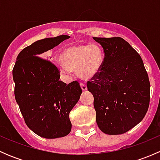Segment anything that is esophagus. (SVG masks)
I'll use <instances>...</instances> for the list:
<instances>
[{"mask_svg":"<svg viewBox=\"0 0 160 160\" xmlns=\"http://www.w3.org/2000/svg\"><path fill=\"white\" fill-rule=\"evenodd\" d=\"M80 87H81L82 90H87V89H88V87H87L86 83H80Z\"/></svg>","mask_w":160,"mask_h":160,"instance_id":"esophagus-1","label":"esophagus"}]
</instances>
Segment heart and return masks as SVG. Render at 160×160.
I'll use <instances>...</instances> for the list:
<instances>
[{"label":"heart","mask_w":160,"mask_h":160,"mask_svg":"<svg viewBox=\"0 0 160 160\" xmlns=\"http://www.w3.org/2000/svg\"><path fill=\"white\" fill-rule=\"evenodd\" d=\"M103 54L98 46L92 44H80L69 46L59 55L58 66L61 71L70 74L77 70L81 78L94 77L101 68Z\"/></svg>","instance_id":"b5f03b06"}]
</instances>
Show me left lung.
<instances>
[{
    "label": "left lung",
    "mask_w": 160,
    "mask_h": 160,
    "mask_svg": "<svg viewBox=\"0 0 160 160\" xmlns=\"http://www.w3.org/2000/svg\"><path fill=\"white\" fill-rule=\"evenodd\" d=\"M104 52L99 72L88 81L96 122L108 135H120L138 125L149 106L150 83L141 56L121 37H93Z\"/></svg>",
    "instance_id": "1"
}]
</instances>
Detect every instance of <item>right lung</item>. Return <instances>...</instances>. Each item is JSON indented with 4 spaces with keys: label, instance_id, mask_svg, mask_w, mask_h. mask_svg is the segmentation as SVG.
I'll return each mask as SVG.
<instances>
[{
    "label": "right lung",
    "instance_id": "1",
    "mask_svg": "<svg viewBox=\"0 0 160 160\" xmlns=\"http://www.w3.org/2000/svg\"><path fill=\"white\" fill-rule=\"evenodd\" d=\"M69 38L62 35L35 42L19 52L13 68L14 97L25 124L46 138H61L70 133V112L82 93L77 80L69 84L59 80V68L40 57Z\"/></svg>",
    "mask_w": 160,
    "mask_h": 160
}]
</instances>
